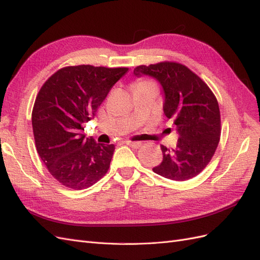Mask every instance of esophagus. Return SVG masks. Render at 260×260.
<instances>
[{"instance_id": "obj_1", "label": "esophagus", "mask_w": 260, "mask_h": 260, "mask_svg": "<svg viewBox=\"0 0 260 260\" xmlns=\"http://www.w3.org/2000/svg\"><path fill=\"white\" fill-rule=\"evenodd\" d=\"M125 144H128L131 147L138 148L142 145V142H141V141H125Z\"/></svg>"}]
</instances>
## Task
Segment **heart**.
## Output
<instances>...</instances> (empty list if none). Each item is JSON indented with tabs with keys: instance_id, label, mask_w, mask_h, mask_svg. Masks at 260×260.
I'll return each instance as SVG.
<instances>
[{
	"instance_id": "heart-1",
	"label": "heart",
	"mask_w": 260,
	"mask_h": 260,
	"mask_svg": "<svg viewBox=\"0 0 260 260\" xmlns=\"http://www.w3.org/2000/svg\"><path fill=\"white\" fill-rule=\"evenodd\" d=\"M146 83H149V82H147V81H140V82L137 83V86L138 85H142V84H146Z\"/></svg>"
}]
</instances>
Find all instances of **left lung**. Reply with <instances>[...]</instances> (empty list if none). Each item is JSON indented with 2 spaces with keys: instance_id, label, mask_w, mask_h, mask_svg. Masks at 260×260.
I'll return each instance as SVG.
<instances>
[{
  "instance_id": "left-lung-1",
  "label": "left lung",
  "mask_w": 260,
  "mask_h": 260,
  "mask_svg": "<svg viewBox=\"0 0 260 260\" xmlns=\"http://www.w3.org/2000/svg\"><path fill=\"white\" fill-rule=\"evenodd\" d=\"M133 74L136 77L151 76L161 84L164 114L179 133L176 148L160 145L162 161L153 171L174 181L198 176L214 156L221 133L215 94L198 75L176 61L141 65Z\"/></svg>"
}]
</instances>
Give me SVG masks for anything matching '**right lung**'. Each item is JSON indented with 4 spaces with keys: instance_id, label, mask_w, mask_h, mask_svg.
<instances>
[{
    "instance_id": "right-lung-1",
    "label": "right lung",
    "mask_w": 260,
    "mask_h": 260,
    "mask_svg": "<svg viewBox=\"0 0 260 260\" xmlns=\"http://www.w3.org/2000/svg\"><path fill=\"white\" fill-rule=\"evenodd\" d=\"M127 72V67L68 66L53 74L39 91L31 115L37 152L60 184L82 190L105 176L115 145L85 138L82 125Z\"/></svg>"
}]
</instances>
